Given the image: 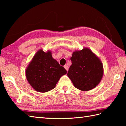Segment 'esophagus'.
Listing matches in <instances>:
<instances>
[{
    "label": "esophagus",
    "mask_w": 126,
    "mask_h": 126,
    "mask_svg": "<svg viewBox=\"0 0 126 126\" xmlns=\"http://www.w3.org/2000/svg\"><path fill=\"white\" fill-rule=\"evenodd\" d=\"M64 68L65 69V70H66V71H68V70H69V67L68 66H67V65H65L64 66Z\"/></svg>",
    "instance_id": "esophagus-1"
}]
</instances>
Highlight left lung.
Wrapping results in <instances>:
<instances>
[{"label":"left lung","mask_w":126,"mask_h":126,"mask_svg":"<svg viewBox=\"0 0 126 126\" xmlns=\"http://www.w3.org/2000/svg\"><path fill=\"white\" fill-rule=\"evenodd\" d=\"M72 64L67 75L74 86L82 91L94 88L100 82L103 74L101 61L92 51L85 48L73 53Z\"/></svg>","instance_id":"8db88e82"}]
</instances>
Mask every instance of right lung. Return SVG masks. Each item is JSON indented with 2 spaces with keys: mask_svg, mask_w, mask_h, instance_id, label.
<instances>
[{
  "mask_svg": "<svg viewBox=\"0 0 126 126\" xmlns=\"http://www.w3.org/2000/svg\"><path fill=\"white\" fill-rule=\"evenodd\" d=\"M67 71L52 57L48 51L40 50L34 55L26 70L28 82L34 90L45 93L53 89L62 76Z\"/></svg>",
  "mask_w": 126,
  "mask_h": 126,
  "instance_id": "add662e5",
  "label": "right lung"
}]
</instances>
